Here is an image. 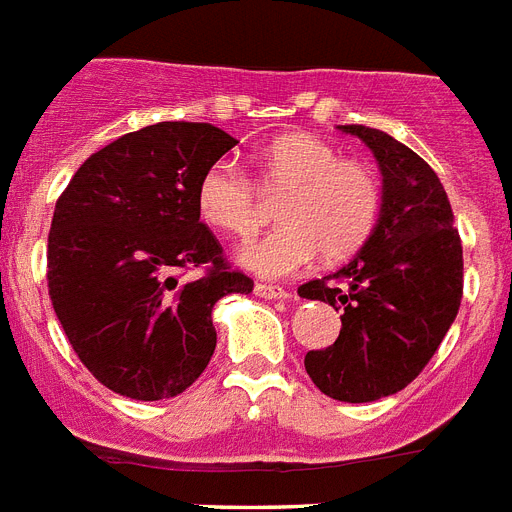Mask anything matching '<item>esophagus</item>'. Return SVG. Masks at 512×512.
I'll return each mask as SVG.
<instances>
[{"instance_id": "esophagus-1", "label": "esophagus", "mask_w": 512, "mask_h": 512, "mask_svg": "<svg viewBox=\"0 0 512 512\" xmlns=\"http://www.w3.org/2000/svg\"><path fill=\"white\" fill-rule=\"evenodd\" d=\"M256 295H259V298H280V301L290 298V293H287L285 287L264 285V282H259V285H256Z\"/></svg>"}]
</instances>
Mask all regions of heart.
Returning a JSON list of instances; mask_svg holds the SVG:
<instances>
[{
  "mask_svg": "<svg viewBox=\"0 0 512 512\" xmlns=\"http://www.w3.org/2000/svg\"><path fill=\"white\" fill-rule=\"evenodd\" d=\"M253 183L230 162L211 164L198 183V214L214 230L251 235L264 222V198L280 204V227L248 240L238 261L261 277H285L316 259H348L369 240L382 206L377 170L342 156L311 133H285L251 154Z\"/></svg>",
  "mask_w": 512,
  "mask_h": 512,
  "instance_id": "1",
  "label": "heart"
}]
</instances>
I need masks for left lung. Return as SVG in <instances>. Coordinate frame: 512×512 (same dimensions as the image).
<instances>
[{"label":"left lung","instance_id":"1","mask_svg":"<svg viewBox=\"0 0 512 512\" xmlns=\"http://www.w3.org/2000/svg\"><path fill=\"white\" fill-rule=\"evenodd\" d=\"M377 156L382 214L348 264L298 287L340 311V337L308 350V377L329 398L369 403L395 395L424 371L463 298V246L437 172L382 130L340 125Z\"/></svg>","mask_w":512,"mask_h":512}]
</instances>
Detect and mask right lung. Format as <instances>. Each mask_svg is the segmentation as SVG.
<instances>
[{"label":"right lung","mask_w":512,"mask_h":512,"mask_svg":"<svg viewBox=\"0 0 512 512\" xmlns=\"http://www.w3.org/2000/svg\"><path fill=\"white\" fill-rule=\"evenodd\" d=\"M235 138L209 122H156L80 164L57 198L46 280L67 340L104 387L175 398L209 366L211 308L253 280L198 214V183ZM202 269L198 281L188 271Z\"/></svg>","instance_id":"right-lung-1"}]
</instances>
